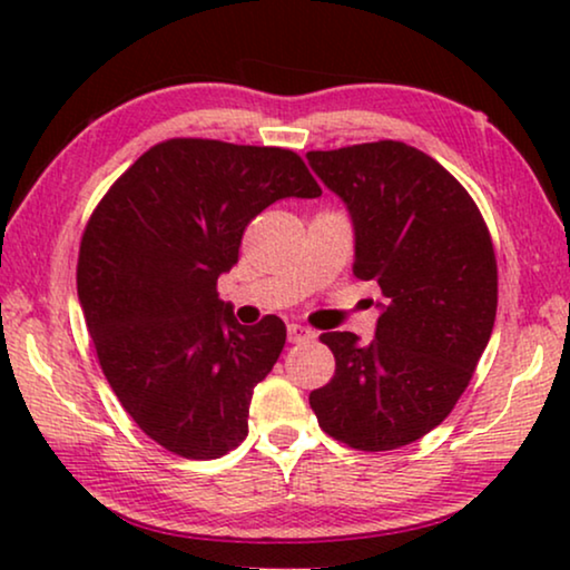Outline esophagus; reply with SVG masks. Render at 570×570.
I'll use <instances>...</instances> for the list:
<instances>
[{
  "label": "esophagus",
  "mask_w": 570,
  "mask_h": 570,
  "mask_svg": "<svg viewBox=\"0 0 570 570\" xmlns=\"http://www.w3.org/2000/svg\"><path fill=\"white\" fill-rule=\"evenodd\" d=\"M287 340L291 342H308L314 340V332L303 324H287Z\"/></svg>",
  "instance_id": "esophagus-1"
}]
</instances>
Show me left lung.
<instances>
[{"mask_svg": "<svg viewBox=\"0 0 570 570\" xmlns=\"http://www.w3.org/2000/svg\"><path fill=\"white\" fill-rule=\"evenodd\" d=\"M308 166L353 220V275L381 287L371 342L322 334L337 368L311 392V410L353 449L407 446L446 420L488 347L498 306L490 233L464 186L404 142L314 150Z\"/></svg>", "mask_w": 570, "mask_h": 570, "instance_id": "1", "label": "left lung"}]
</instances>
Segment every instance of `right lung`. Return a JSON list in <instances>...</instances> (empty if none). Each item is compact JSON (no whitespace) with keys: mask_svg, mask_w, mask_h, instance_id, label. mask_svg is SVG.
Instances as JSON below:
<instances>
[{"mask_svg":"<svg viewBox=\"0 0 570 570\" xmlns=\"http://www.w3.org/2000/svg\"><path fill=\"white\" fill-rule=\"evenodd\" d=\"M322 197L293 150L168 139L92 213L77 295L114 394L163 449L217 459L248 435L254 386L285 347V324L240 326L217 298L246 225L277 199Z\"/></svg>","mask_w":570,"mask_h":570,"instance_id":"1","label":"right lung"}]
</instances>
